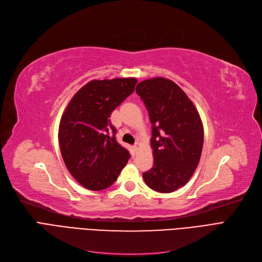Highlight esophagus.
<instances>
[{
	"label": "esophagus",
	"instance_id": "1",
	"mask_svg": "<svg viewBox=\"0 0 262 262\" xmlns=\"http://www.w3.org/2000/svg\"><path fill=\"white\" fill-rule=\"evenodd\" d=\"M140 147H141V144H140L139 142H137V143H135L134 145H133V148H134V150H135V151L139 150V149H140Z\"/></svg>",
	"mask_w": 262,
	"mask_h": 262
}]
</instances>
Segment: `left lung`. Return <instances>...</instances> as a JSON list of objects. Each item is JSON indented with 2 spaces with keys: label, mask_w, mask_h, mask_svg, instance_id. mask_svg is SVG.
<instances>
[{
  "label": "left lung",
  "mask_w": 262,
  "mask_h": 262,
  "mask_svg": "<svg viewBox=\"0 0 262 262\" xmlns=\"http://www.w3.org/2000/svg\"><path fill=\"white\" fill-rule=\"evenodd\" d=\"M151 122L154 166L143 173L156 192L171 193L185 185L200 162L204 127L196 107L173 81L151 78L135 89Z\"/></svg>",
  "instance_id": "8db88e82"
}]
</instances>
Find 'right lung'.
Returning <instances> with one entry per match:
<instances>
[{
	"label": "right lung",
	"mask_w": 262,
	"mask_h": 262,
	"mask_svg": "<svg viewBox=\"0 0 262 262\" xmlns=\"http://www.w3.org/2000/svg\"><path fill=\"white\" fill-rule=\"evenodd\" d=\"M138 80H92L71 98L61 116L58 142L65 165L77 181L91 191L110 187L130 154L116 141L112 113L133 93Z\"/></svg>",
	"instance_id": "1"
}]
</instances>
